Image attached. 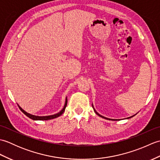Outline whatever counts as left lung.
I'll return each instance as SVG.
<instances>
[{
	"mask_svg": "<svg viewBox=\"0 0 160 160\" xmlns=\"http://www.w3.org/2000/svg\"><path fill=\"white\" fill-rule=\"evenodd\" d=\"M92 107H93V110H94V111H95V113H96L98 115H99V116L100 117H101V118H104V119H107V120H112V119H109V118H105V117H104V116H102V115H101L100 114H99V113H98V112L96 111V109H95V108H94V107H93V105L92 104ZM137 114V113H136ZM136 114H135L134 115H136ZM134 115H132V116L131 117H129V118H127V119H129V118H132V117H133L134 116Z\"/></svg>",
	"mask_w": 160,
	"mask_h": 160,
	"instance_id": "obj_1",
	"label": "left lung"
}]
</instances>
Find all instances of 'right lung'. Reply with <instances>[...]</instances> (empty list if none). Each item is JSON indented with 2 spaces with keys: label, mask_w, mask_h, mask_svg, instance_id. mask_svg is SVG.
<instances>
[{
  "label": "right lung",
  "mask_w": 160,
  "mask_h": 160,
  "mask_svg": "<svg viewBox=\"0 0 160 160\" xmlns=\"http://www.w3.org/2000/svg\"><path fill=\"white\" fill-rule=\"evenodd\" d=\"M67 98H66L65 103H64V107H63V108H62V110H61L60 112H58V113H56V114L52 115H47V116H38V115H32V114L28 113V112H26L25 111H24L22 108L19 106L18 104V106L20 108V111H21L24 114L26 115L28 118H31L32 120H52V119H54V118H56L60 116V115L64 113V110H65V108L67 107Z\"/></svg>",
  "instance_id": "add662e5"
}]
</instances>
